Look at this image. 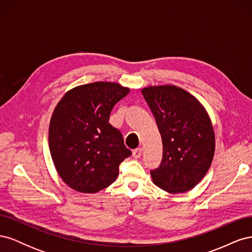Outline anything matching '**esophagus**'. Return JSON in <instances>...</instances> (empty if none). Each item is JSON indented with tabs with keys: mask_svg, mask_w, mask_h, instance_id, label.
I'll list each match as a JSON object with an SVG mask.
<instances>
[{
	"mask_svg": "<svg viewBox=\"0 0 252 252\" xmlns=\"http://www.w3.org/2000/svg\"><path fill=\"white\" fill-rule=\"evenodd\" d=\"M132 156H133V158H141V156H142V148H141V147H139V148L134 149V150H133V152H132Z\"/></svg>",
	"mask_w": 252,
	"mask_h": 252,
	"instance_id": "34e87169",
	"label": "esophagus"
}]
</instances>
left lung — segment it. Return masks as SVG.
Instances as JSON below:
<instances>
[{
  "label": "left lung",
  "instance_id": "1",
  "mask_svg": "<svg viewBox=\"0 0 252 252\" xmlns=\"http://www.w3.org/2000/svg\"><path fill=\"white\" fill-rule=\"evenodd\" d=\"M142 94L163 142L161 164L150 170L152 181L167 192H186L211 165L216 146L211 121L202 104L180 87H147Z\"/></svg>",
  "mask_w": 252,
  "mask_h": 252
}]
</instances>
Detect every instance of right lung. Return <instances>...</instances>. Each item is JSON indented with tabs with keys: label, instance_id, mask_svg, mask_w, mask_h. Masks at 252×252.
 <instances>
[{
	"label": "right lung",
	"instance_id": "add662e5",
	"mask_svg": "<svg viewBox=\"0 0 252 252\" xmlns=\"http://www.w3.org/2000/svg\"><path fill=\"white\" fill-rule=\"evenodd\" d=\"M129 89L117 83L95 82L71 89L52 113L49 149L60 177L80 192L108 187L120 164L131 156L123 135L109 124L112 108Z\"/></svg>",
	"mask_w": 252,
	"mask_h": 252
}]
</instances>
